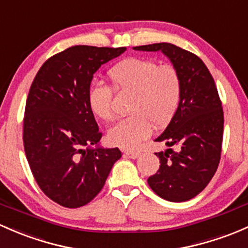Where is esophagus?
Segmentation results:
<instances>
[{"mask_svg":"<svg viewBox=\"0 0 248 248\" xmlns=\"http://www.w3.org/2000/svg\"><path fill=\"white\" fill-rule=\"evenodd\" d=\"M126 155L127 157H129V158H132V159H137V158H139V155H140V152L139 151H126Z\"/></svg>","mask_w":248,"mask_h":248,"instance_id":"obj_1","label":"esophagus"}]
</instances>
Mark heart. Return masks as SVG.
<instances>
[{"label": "heart", "mask_w": 248, "mask_h": 248, "mask_svg": "<svg viewBox=\"0 0 248 248\" xmlns=\"http://www.w3.org/2000/svg\"><path fill=\"white\" fill-rule=\"evenodd\" d=\"M111 84L119 91H131L128 115L108 131L111 144L135 147L150 137L153 124L164 127L171 121L181 100L182 82L176 67L159 65L146 58H128L109 71ZM88 103L93 114L104 121L115 117L114 93L108 84L93 83L88 91Z\"/></svg>", "instance_id": "b5f03b06"}]
</instances>
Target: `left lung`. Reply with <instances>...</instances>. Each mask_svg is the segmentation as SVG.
<instances>
[{"label": "left lung", "instance_id": "left-lung-1", "mask_svg": "<svg viewBox=\"0 0 248 248\" xmlns=\"http://www.w3.org/2000/svg\"><path fill=\"white\" fill-rule=\"evenodd\" d=\"M161 51L178 71L182 82L178 108L165 131L155 139L166 151L155 153L157 173L147 179L161 199L184 202L197 196L217 170L223 138V109L214 78L201 58L169 43L133 47Z\"/></svg>", "mask_w": 248, "mask_h": 248}]
</instances>
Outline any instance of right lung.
I'll return each instance as SVG.
<instances>
[{"instance_id":"add662e5","label":"right lung","mask_w":248,"mask_h":248,"mask_svg":"<svg viewBox=\"0 0 248 248\" xmlns=\"http://www.w3.org/2000/svg\"><path fill=\"white\" fill-rule=\"evenodd\" d=\"M124 51L72 46L44 62L31 85L23 116L26 157L44 194L65 208L95 199L121 158L117 147L98 146L102 133L88 91L101 65Z\"/></svg>"}]
</instances>
